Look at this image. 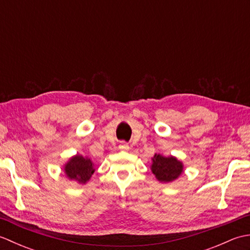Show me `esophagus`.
<instances>
[{
	"mask_svg": "<svg viewBox=\"0 0 250 250\" xmlns=\"http://www.w3.org/2000/svg\"><path fill=\"white\" fill-rule=\"evenodd\" d=\"M119 149L122 150V151H128L130 149V146L128 145V143L121 142L119 144Z\"/></svg>",
	"mask_w": 250,
	"mask_h": 250,
	"instance_id": "34e87169",
	"label": "esophagus"
}]
</instances>
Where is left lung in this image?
Returning a JSON list of instances; mask_svg holds the SVG:
<instances>
[{
	"instance_id": "left-lung-1",
	"label": "left lung",
	"mask_w": 250,
	"mask_h": 250,
	"mask_svg": "<svg viewBox=\"0 0 250 250\" xmlns=\"http://www.w3.org/2000/svg\"><path fill=\"white\" fill-rule=\"evenodd\" d=\"M151 172L160 183H172L183 174L184 166L177 158L173 156L164 157L156 153L152 158Z\"/></svg>"
}]
</instances>
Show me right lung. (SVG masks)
<instances>
[{"label": "right lung", "mask_w": 250, "mask_h": 250, "mask_svg": "<svg viewBox=\"0 0 250 250\" xmlns=\"http://www.w3.org/2000/svg\"><path fill=\"white\" fill-rule=\"evenodd\" d=\"M94 164L87 157L76 155L65 163L64 173L71 180H76L79 184H86L94 173Z\"/></svg>", "instance_id": "obj_1"}]
</instances>
